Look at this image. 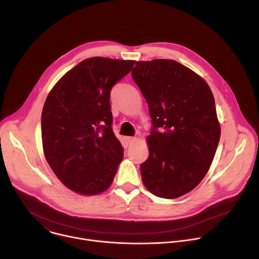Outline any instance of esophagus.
Instances as JSON below:
<instances>
[{"label":"esophagus","mask_w":259,"mask_h":259,"mask_svg":"<svg viewBox=\"0 0 259 259\" xmlns=\"http://www.w3.org/2000/svg\"><path fill=\"white\" fill-rule=\"evenodd\" d=\"M126 140H127V143L130 145V144L134 143V141L136 140V137H127Z\"/></svg>","instance_id":"esophagus-1"}]
</instances>
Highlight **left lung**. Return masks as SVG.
Returning a JSON list of instances; mask_svg holds the SVG:
<instances>
[{
    "instance_id": "1",
    "label": "left lung",
    "mask_w": 259,
    "mask_h": 259,
    "mask_svg": "<svg viewBox=\"0 0 259 259\" xmlns=\"http://www.w3.org/2000/svg\"><path fill=\"white\" fill-rule=\"evenodd\" d=\"M132 78L154 125L146 138L149 158L140 165L142 182L157 197H181L205 177L219 142L212 91L198 73L172 59L137 61Z\"/></svg>"
}]
</instances>
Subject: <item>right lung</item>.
<instances>
[{"mask_svg": "<svg viewBox=\"0 0 259 259\" xmlns=\"http://www.w3.org/2000/svg\"><path fill=\"white\" fill-rule=\"evenodd\" d=\"M134 60L91 57L67 71L49 92L42 112L45 158L70 191L94 196L112 184L123 160L110 112V90Z\"/></svg>", "mask_w": 259, "mask_h": 259, "instance_id": "right-lung-1", "label": "right lung"}]
</instances>
